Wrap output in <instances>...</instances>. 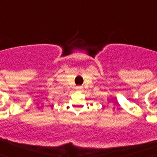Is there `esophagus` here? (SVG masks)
I'll return each instance as SVG.
<instances>
[{"label": "esophagus", "mask_w": 157, "mask_h": 157, "mask_svg": "<svg viewBox=\"0 0 157 157\" xmlns=\"http://www.w3.org/2000/svg\"><path fill=\"white\" fill-rule=\"evenodd\" d=\"M76 89H77V90H82V86H78L76 87Z\"/></svg>", "instance_id": "1"}]
</instances>
